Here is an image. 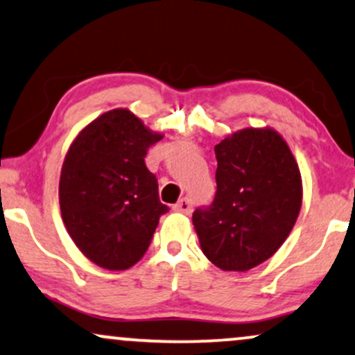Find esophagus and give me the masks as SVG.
<instances>
[{
    "label": "esophagus",
    "instance_id": "obj_1",
    "mask_svg": "<svg viewBox=\"0 0 355 355\" xmlns=\"http://www.w3.org/2000/svg\"><path fill=\"white\" fill-rule=\"evenodd\" d=\"M192 207H194V202H192L189 198H184V199L179 200L176 205H174V211L182 212V214H191Z\"/></svg>",
    "mask_w": 355,
    "mask_h": 355
}]
</instances>
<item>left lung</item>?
Segmentation results:
<instances>
[{"instance_id": "obj_1", "label": "left lung", "mask_w": 355, "mask_h": 355, "mask_svg": "<svg viewBox=\"0 0 355 355\" xmlns=\"http://www.w3.org/2000/svg\"><path fill=\"white\" fill-rule=\"evenodd\" d=\"M217 192L192 214L200 248L225 271H247L282 247L303 199L298 163L271 128H245L216 144Z\"/></svg>"}]
</instances>
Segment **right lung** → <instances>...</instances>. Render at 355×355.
Returning a JSON list of instances; mask_svg holds the SVG:
<instances>
[{
	"instance_id": "1",
	"label": "right lung",
	"mask_w": 355,
	"mask_h": 355,
	"mask_svg": "<svg viewBox=\"0 0 355 355\" xmlns=\"http://www.w3.org/2000/svg\"><path fill=\"white\" fill-rule=\"evenodd\" d=\"M161 138L130 110L116 108L87 125L65 155L62 220L78 250L102 268L126 270L141 260L159 217L169 211L144 164Z\"/></svg>"
}]
</instances>
